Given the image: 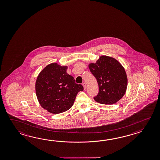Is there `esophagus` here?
Instances as JSON below:
<instances>
[{"mask_svg": "<svg viewBox=\"0 0 160 160\" xmlns=\"http://www.w3.org/2000/svg\"><path fill=\"white\" fill-rule=\"evenodd\" d=\"M82 85H83V88H84V90H86V88H87V86H86V84L85 83H83L82 84Z\"/></svg>", "mask_w": 160, "mask_h": 160, "instance_id": "34e87169", "label": "esophagus"}]
</instances>
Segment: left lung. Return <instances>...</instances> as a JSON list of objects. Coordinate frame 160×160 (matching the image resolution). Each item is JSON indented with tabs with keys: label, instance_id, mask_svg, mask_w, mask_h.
Masks as SVG:
<instances>
[{
	"label": "left lung",
	"instance_id": "8db88e82",
	"mask_svg": "<svg viewBox=\"0 0 160 160\" xmlns=\"http://www.w3.org/2000/svg\"><path fill=\"white\" fill-rule=\"evenodd\" d=\"M88 68L96 78L99 86L95 101L104 105L114 104L125 94L128 79L122 66L116 59L103 55Z\"/></svg>",
	"mask_w": 160,
	"mask_h": 160
}]
</instances>
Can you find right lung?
Masks as SVG:
<instances>
[{
  "label": "right lung",
  "instance_id": "1",
  "mask_svg": "<svg viewBox=\"0 0 160 160\" xmlns=\"http://www.w3.org/2000/svg\"><path fill=\"white\" fill-rule=\"evenodd\" d=\"M67 66L52 63L38 76L35 91L41 106L52 114L64 112L72 108L78 92L83 90L67 72Z\"/></svg>",
  "mask_w": 160,
  "mask_h": 160
}]
</instances>
